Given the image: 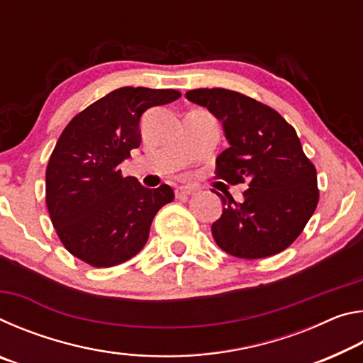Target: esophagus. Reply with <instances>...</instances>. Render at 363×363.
<instances>
[{
	"instance_id": "obj_1",
	"label": "esophagus",
	"mask_w": 363,
	"mask_h": 363,
	"mask_svg": "<svg viewBox=\"0 0 363 363\" xmlns=\"http://www.w3.org/2000/svg\"><path fill=\"white\" fill-rule=\"evenodd\" d=\"M174 194H176L177 199H187L189 195L194 194V189L186 187V186H177V187L174 189Z\"/></svg>"
}]
</instances>
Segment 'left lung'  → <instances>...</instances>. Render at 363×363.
Returning <instances> with one entry per match:
<instances>
[{"label": "left lung", "mask_w": 363, "mask_h": 363, "mask_svg": "<svg viewBox=\"0 0 363 363\" xmlns=\"http://www.w3.org/2000/svg\"><path fill=\"white\" fill-rule=\"evenodd\" d=\"M223 123L229 147L216 158V177L248 184L243 201L223 196V214L211 232L235 257L261 259L290 247L318 203L317 171L304 155L294 128L279 112L237 91H187Z\"/></svg>", "instance_id": "left-lung-1"}]
</instances>
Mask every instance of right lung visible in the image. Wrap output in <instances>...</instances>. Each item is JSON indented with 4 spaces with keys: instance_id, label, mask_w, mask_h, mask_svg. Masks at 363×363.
Segmentation results:
<instances>
[{
    "instance_id": "obj_1",
    "label": "right lung",
    "mask_w": 363,
    "mask_h": 363,
    "mask_svg": "<svg viewBox=\"0 0 363 363\" xmlns=\"http://www.w3.org/2000/svg\"><path fill=\"white\" fill-rule=\"evenodd\" d=\"M176 89H115L73 116L46 168V206L60 242L93 267L136 256L162 206L173 201L167 184L147 189L123 177L120 163L140 145L147 108L179 99Z\"/></svg>"
}]
</instances>
